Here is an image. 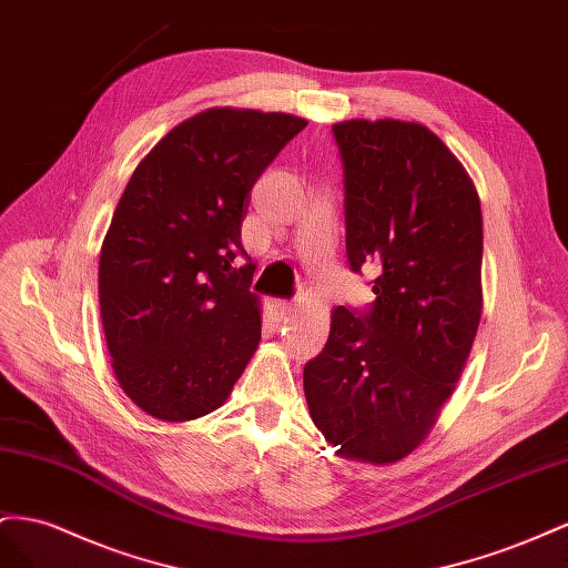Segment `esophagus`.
<instances>
[{"label":"esophagus","mask_w":568,"mask_h":568,"mask_svg":"<svg viewBox=\"0 0 568 568\" xmlns=\"http://www.w3.org/2000/svg\"><path fill=\"white\" fill-rule=\"evenodd\" d=\"M300 306V302L297 300H281V302H275V310H278V314L281 316H287V314H293L295 310Z\"/></svg>","instance_id":"obj_1"}]
</instances>
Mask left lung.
<instances>
[{
    "label": "left lung",
    "mask_w": 568,
    "mask_h": 568,
    "mask_svg": "<svg viewBox=\"0 0 568 568\" xmlns=\"http://www.w3.org/2000/svg\"><path fill=\"white\" fill-rule=\"evenodd\" d=\"M354 273H374L366 312L337 306L304 366L316 428L337 455L393 464L414 452L455 390L480 323L483 216L459 159L426 125H333Z\"/></svg>",
    "instance_id": "obj_1"
}]
</instances>
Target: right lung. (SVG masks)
<instances>
[{
  "instance_id": "add662e5",
  "label": "right lung",
  "mask_w": 568,
  "mask_h": 568,
  "mask_svg": "<svg viewBox=\"0 0 568 568\" xmlns=\"http://www.w3.org/2000/svg\"><path fill=\"white\" fill-rule=\"evenodd\" d=\"M304 119L216 106L178 123L128 181L100 254V312L123 393L159 420L229 399L262 339L240 229L258 175Z\"/></svg>"
}]
</instances>
